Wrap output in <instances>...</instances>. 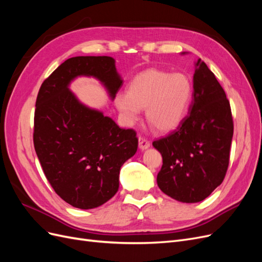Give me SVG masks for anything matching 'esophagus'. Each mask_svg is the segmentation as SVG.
<instances>
[{"label": "esophagus", "instance_id": "1", "mask_svg": "<svg viewBox=\"0 0 262 262\" xmlns=\"http://www.w3.org/2000/svg\"><path fill=\"white\" fill-rule=\"evenodd\" d=\"M149 142L147 141V140H145L144 138H139V147H140V149H142V150H144V149H147L148 147H149Z\"/></svg>", "mask_w": 262, "mask_h": 262}]
</instances>
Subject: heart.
I'll list each match as a JSON object with an SVG mask.
<instances>
[{"mask_svg": "<svg viewBox=\"0 0 262 262\" xmlns=\"http://www.w3.org/2000/svg\"><path fill=\"white\" fill-rule=\"evenodd\" d=\"M192 99V84L182 73L147 70L130 83L126 94H118L115 105L128 123L145 109L148 123L162 133L175 130L186 117Z\"/></svg>", "mask_w": 262, "mask_h": 262, "instance_id": "heart-1", "label": "heart"}]
</instances>
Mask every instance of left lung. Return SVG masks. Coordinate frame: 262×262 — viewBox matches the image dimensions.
<instances>
[{"instance_id":"1","label":"left lung","mask_w":262,"mask_h":262,"mask_svg":"<svg viewBox=\"0 0 262 262\" xmlns=\"http://www.w3.org/2000/svg\"><path fill=\"white\" fill-rule=\"evenodd\" d=\"M192 101L186 118L167 137L153 142L162 154V191L179 202L208 198L223 181L234 132L231 106L215 75L194 62Z\"/></svg>"}]
</instances>
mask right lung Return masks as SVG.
<instances>
[{
    "instance_id": "add662e5",
    "label": "right lung",
    "mask_w": 262,
    "mask_h": 262,
    "mask_svg": "<svg viewBox=\"0 0 262 262\" xmlns=\"http://www.w3.org/2000/svg\"><path fill=\"white\" fill-rule=\"evenodd\" d=\"M98 80L114 100L123 80L112 57H75L39 90L34 145L45 175L61 199L77 209L100 207L117 193L121 166L137 153L138 138L70 90L75 78Z\"/></svg>"
}]
</instances>
